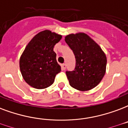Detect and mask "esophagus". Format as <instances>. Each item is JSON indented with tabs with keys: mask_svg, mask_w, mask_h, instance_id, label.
Instances as JSON below:
<instances>
[{
	"mask_svg": "<svg viewBox=\"0 0 128 128\" xmlns=\"http://www.w3.org/2000/svg\"><path fill=\"white\" fill-rule=\"evenodd\" d=\"M65 69H66V64H62V70H65Z\"/></svg>",
	"mask_w": 128,
	"mask_h": 128,
	"instance_id": "34e87169",
	"label": "esophagus"
}]
</instances>
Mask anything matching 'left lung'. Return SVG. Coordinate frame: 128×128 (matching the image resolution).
I'll return each instance as SVG.
<instances>
[{
  "mask_svg": "<svg viewBox=\"0 0 128 128\" xmlns=\"http://www.w3.org/2000/svg\"><path fill=\"white\" fill-rule=\"evenodd\" d=\"M65 41L72 50L76 59L74 70L66 72L70 86L79 91L94 88L106 72L107 60L104 52L86 33L67 35Z\"/></svg>",
  "mask_w": 128,
  "mask_h": 128,
  "instance_id": "left-lung-1",
  "label": "left lung"
}]
</instances>
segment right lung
Instances as JSON below:
<instances>
[{
	"instance_id": "obj_1",
	"label": "right lung",
	"mask_w": 128,
	"mask_h": 128,
	"mask_svg": "<svg viewBox=\"0 0 128 128\" xmlns=\"http://www.w3.org/2000/svg\"><path fill=\"white\" fill-rule=\"evenodd\" d=\"M61 38L62 35L45 30L35 35L26 45L20 58V68L29 86L40 90L54 83L61 71L54 47Z\"/></svg>"
}]
</instances>
